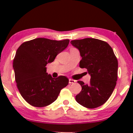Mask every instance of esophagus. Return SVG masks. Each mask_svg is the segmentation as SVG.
Returning <instances> with one entry per match:
<instances>
[{"mask_svg": "<svg viewBox=\"0 0 133 133\" xmlns=\"http://www.w3.org/2000/svg\"><path fill=\"white\" fill-rule=\"evenodd\" d=\"M75 80H73V79H69V84H74L75 83Z\"/></svg>", "mask_w": 133, "mask_h": 133, "instance_id": "1", "label": "esophagus"}]
</instances>
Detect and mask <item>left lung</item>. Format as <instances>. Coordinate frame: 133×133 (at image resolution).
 I'll return each mask as SVG.
<instances>
[{"instance_id":"left-lung-1","label":"left lung","mask_w":133,"mask_h":133,"mask_svg":"<svg viewBox=\"0 0 133 133\" xmlns=\"http://www.w3.org/2000/svg\"><path fill=\"white\" fill-rule=\"evenodd\" d=\"M71 44L80 51V67L86 68L91 76L89 84L78 81L82 91L76 101L87 108L101 106L112 95L117 81L118 60L113 50L108 43L96 38L75 40Z\"/></svg>"}]
</instances>
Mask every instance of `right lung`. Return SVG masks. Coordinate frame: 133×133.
Masks as SVG:
<instances>
[{
	"instance_id": "add662e5",
	"label": "right lung",
	"mask_w": 133,
	"mask_h": 133,
	"mask_svg": "<svg viewBox=\"0 0 133 133\" xmlns=\"http://www.w3.org/2000/svg\"><path fill=\"white\" fill-rule=\"evenodd\" d=\"M69 41L38 38L24 42L16 52L13 68L17 88L25 101L35 107H45L58 98L69 80L54 78L46 73V65L68 47Z\"/></svg>"
}]
</instances>
